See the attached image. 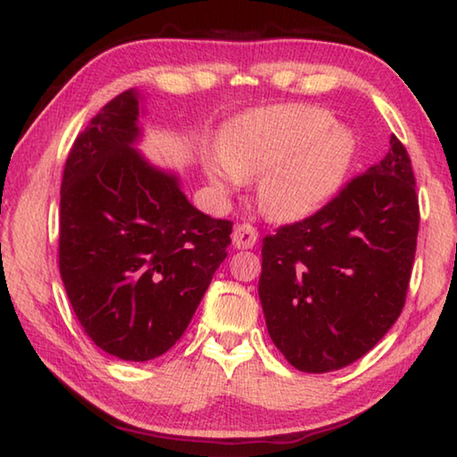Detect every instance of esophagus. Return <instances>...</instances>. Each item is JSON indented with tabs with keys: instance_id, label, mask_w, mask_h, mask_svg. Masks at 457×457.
<instances>
[{
	"instance_id": "esophagus-1",
	"label": "esophagus",
	"mask_w": 457,
	"mask_h": 457,
	"mask_svg": "<svg viewBox=\"0 0 457 457\" xmlns=\"http://www.w3.org/2000/svg\"><path fill=\"white\" fill-rule=\"evenodd\" d=\"M231 242H234L237 250H250L258 242V229L250 226V223H239L234 234H231Z\"/></svg>"
}]
</instances>
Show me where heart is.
<instances>
[{
	"label": "heart",
	"mask_w": 457,
	"mask_h": 457,
	"mask_svg": "<svg viewBox=\"0 0 457 457\" xmlns=\"http://www.w3.org/2000/svg\"><path fill=\"white\" fill-rule=\"evenodd\" d=\"M330 125L327 111L304 104L247 114L223 135V165H207V177L229 193L262 173L260 210L276 221L303 220L330 195L349 163L351 138Z\"/></svg>",
	"instance_id": "obj_1"
}]
</instances>
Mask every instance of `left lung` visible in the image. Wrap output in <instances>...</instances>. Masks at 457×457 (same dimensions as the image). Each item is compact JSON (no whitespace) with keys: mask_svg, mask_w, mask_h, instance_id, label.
<instances>
[{"mask_svg":"<svg viewBox=\"0 0 457 457\" xmlns=\"http://www.w3.org/2000/svg\"><path fill=\"white\" fill-rule=\"evenodd\" d=\"M389 145L381 163L322 210L262 242L258 292L270 338L304 373L359 361L405 306L420 199L403 143L393 135Z\"/></svg>","mask_w":457,"mask_h":457,"instance_id":"obj_1","label":"left lung"}]
</instances>
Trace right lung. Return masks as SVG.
<instances>
[{
  "mask_svg": "<svg viewBox=\"0 0 457 457\" xmlns=\"http://www.w3.org/2000/svg\"><path fill=\"white\" fill-rule=\"evenodd\" d=\"M138 95L100 108L68 153L58 264L98 349L151 361L181 338L231 244L229 220L193 207L175 175L133 149Z\"/></svg>",
  "mask_w": 457,
  "mask_h": 457,
  "instance_id": "1",
  "label": "right lung"
}]
</instances>
